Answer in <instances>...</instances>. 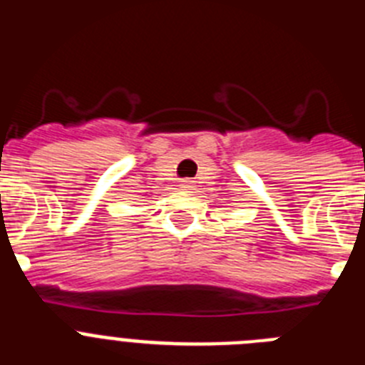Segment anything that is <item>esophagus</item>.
Here are the masks:
<instances>
[{"instance_id": "1", "label": "esophagus", "mask_w": 365, "mask_h": 365, "mask_svg": "<svg viewBox=\"0 0 365 365\" xmlns=\"http://www.w3.org/2000/svg\"><path fill=\"white\" fill-rule=\"evenodd\" d=\"M180 188H182V190H193V180L182 179V180H180Z\"/></svg>"}]
</instances>
